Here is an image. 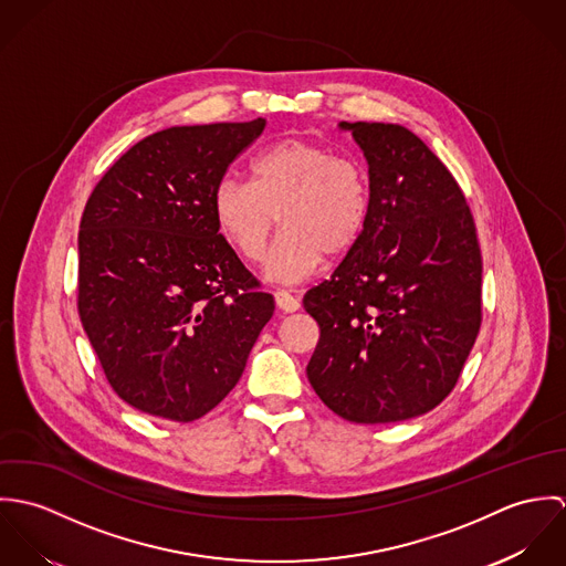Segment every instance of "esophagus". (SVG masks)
<instances>
[{"mask_svg": "<svg viewBox=\"0 0 566 566\" xmlns=\"http://www.w3.org/2000/svg\"><path fill=\"white\" fill-rule=\"evenodd\" d=\"M274 301H276L279 310L285 312V314H292V312H296L301 307V301L292 292H287V290H276L274 292Z\"/></svg>", "mask_w": 566, "mask_h": 566, "instance_id": "1", "label": "esophagus"}]
</instances>
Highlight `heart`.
<instances>
[{
  "mask_svg": "<svg viewBox=\"0 0 566 566\" xmlns=\"http://www.w3.org/2000/svg\"><path fill=\"white\" fill-rule=\"evenodd\" d=\"M368 213L364 165L301 137L254 155L250 182L227 176L213 191L218 229L245 261H263L279 218L283 233L268 261V274L279 281L310 276L324 254H346L359 242Z\"/></svg>",
  "mask_w": 566,
  "mask_h": 566,
  "instance_id": "obj_1",
  "label": "heart"
}]
</instances>
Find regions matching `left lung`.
Returning a JSON list of instances; mask_svg holds the SVG:
<instances>
[{"label":"left lung","instance_id":"obj_1","mask_svg":"<svg viewBox=\"0 0 566 566\" xmlns=\"http://www.w3.org/2000/svg\"><path fill=\"white\" fill-rule=\"evenodd\" d=\"M370 176L366 229L305 312L321 337L307 377L359 424L399 422L442 403L482 326V250L453 174L411 130L342 122Z\"/></svg>","mask_w":566,"mask_h":566}]
</instances>
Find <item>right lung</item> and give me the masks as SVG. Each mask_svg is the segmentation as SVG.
<instances>
[{"mask_svg": "<svg viewBox=\"0 0 566 566\" xmlns=\"http://www.w3.org/2000/svg\"><path fill=\"white\" fill-rule=\"evenodd\" d=\"M265 119L174 126L93 187L78 233V314L115 395L176 422L240 381L272 294L220 233L213 191Z\"/></svg>", "mask_w": 566, "mask_h": 566, "instance_id": "add662e5", "label": "right lung"}]
</instances>
